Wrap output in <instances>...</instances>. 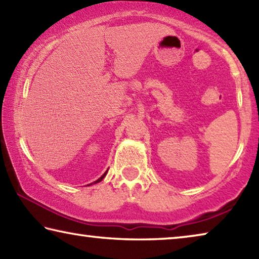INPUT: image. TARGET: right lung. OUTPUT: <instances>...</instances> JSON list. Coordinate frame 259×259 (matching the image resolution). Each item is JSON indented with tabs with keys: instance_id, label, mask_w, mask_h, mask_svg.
Returning a JSON list of instances; mask_svg holds the SVG:
<instances>
[{
	"instance_id": "obj_1",
	"label": "right lung",
	"mask_w": 259,
	"mask_h": 259,
	"mask_svg": "<svg viewBox=\"0 0 259 259\" xmlns=\"http://www.w3.org/2000/svg\"><path fill=\"white\" fill-rule=\"evenodd\" d=\"M107 171H108V170H107ZM107 171H106V172H105V174L103 175V176H102V177H100V178H98V179H97V181H96V182H94V183H91V184H96V183H99V182H102V181H103V178H104L105 176H106V174H107Z\"/></svg>"
}]
</instances>
